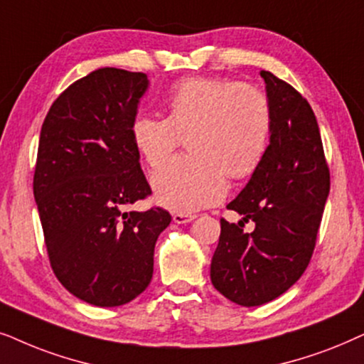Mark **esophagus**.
Returning <instances> with one entry per match:
<instances>
[{
    "label": "esophagus",
    "mask_w": 364,
    "mask_h": 364,
    "mask_svg": "<svg viewBox=\"0 0 364 364\" xmlns=\"http://www.w3.org/2000/svg\"><path fill=\"white\" fill-rule=\"evenodd\" d=\"M193 220H196V215H185V213H174L173 215V221L178 223V225H186Z\"/></svg>",
    "instance_id": "1"
}]
</instances>
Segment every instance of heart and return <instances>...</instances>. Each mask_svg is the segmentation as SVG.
<instances>
[{
  "mask_svg": "<svg viewBox=\"0 0 364 364\" xmlns=\"http://www.w3.org/2000/svg\"><path fill=\"white\" fill-rule=\"evenodd\" d=\"M166 118L133 121L134 146L149 166H159L183 138L191 154L164 163L151 183L159 205L191 213L226 193V174L250 176L259 166L271 134V106L263 91L225 77H188L169 90Z\"/></svg>",
  "mask_w": 364,
  "mask_h": 364,
  "instance_id": "obj_1",
  "label": "heart"
}]
</instances>
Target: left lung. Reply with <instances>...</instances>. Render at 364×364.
<instances>
[{
  "mask_svg": "<svg viewBox=\"0 0 364 364\" xmlns=\"http://www.w3.org/2000/svg\"><path fill=\"white\" fill-rule=\"evenodd\" d=\"M271 106V136L248 185L221 218L211 283L241 306H259L293 287L309 264L329 195V168L311 106L291 85L261 71ZM243 220H255L253 233Z\"/></svg>",
  "mask_w": 364,
  "mask_h": 364,
  "instance_id": "1",
  "label": "left lung"
}]
</instances>
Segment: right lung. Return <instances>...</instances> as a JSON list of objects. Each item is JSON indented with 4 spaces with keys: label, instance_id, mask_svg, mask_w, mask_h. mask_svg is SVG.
Instances as JSON below:
<instances>
[{
    "label": "right lung",
    "instance_id": "right-lung-1",
    "mask_svg": "<svg viewBox=\"0 0 364 364\" xmlns=\"http://www.w3.org/2000/svg\"><path fill=\"white\" fill-rule=\"evenodd\" d=\"M148 76L100 68L68 86L41 126L33 193L53 273L95 306L148 288L154 245L171 215L129 211L151 195L132 124Z\"/></svg>",
    "mask_w": 364,
    "mask_h": 364
}]
</instances>
